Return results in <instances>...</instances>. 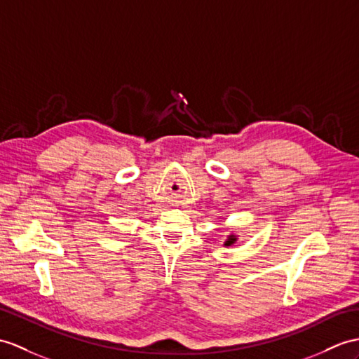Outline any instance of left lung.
Returning a JSON list of instances; mask_svg holds the SVG:
<instances>
[{
  "instance_id": "8db88e82",
  "label": "left lung",
  "mask_w": 359,
  "mask_h": 359,
  "mask_svg": "<svg viewBox=\"0 0 359 359\" xmlns=\"http://www.w3.org/2000/svg\"><path fill=\"white\" fill-rule=\"evenodd\" d=\"M236 240H237V238H236V236H231L226 241H224V246H231L232 243H236Z\"/></svg>"
}]
</instances>
